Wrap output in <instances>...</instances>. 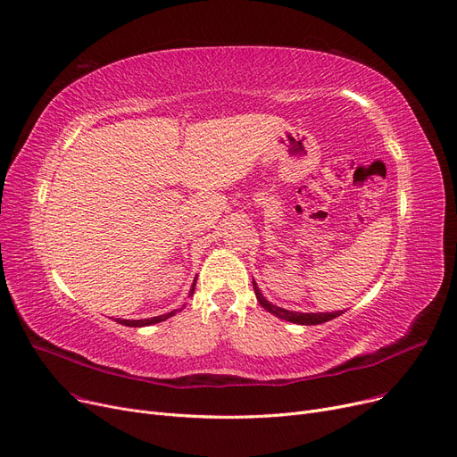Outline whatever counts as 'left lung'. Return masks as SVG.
I'll return each mask as SVG.
<instances>
[{
  "instance_id": "8db88e82",
  "label": "left lung",
  "mask_w": 457,
  "mask_h": 457,
  "mask_svg": "<svg viewBox=\"0 0 457 457\" xmlns=\"http://www.w3.org/2000/svg\"><path fill=\"white\" fill-rule=\"evenodd\" d=\"M253 288H254V294H256V299L260 305H262L268 312H271L273 316L280 318V320H287V321H292V323H299V325H318V323H323V321H329L333 318H338L340 314H344V311H335V312H294V311H287V309H280L277 305H273V303H270L262 292H260L258 285L253 278Z\"/></svg>"
}]
</instances>
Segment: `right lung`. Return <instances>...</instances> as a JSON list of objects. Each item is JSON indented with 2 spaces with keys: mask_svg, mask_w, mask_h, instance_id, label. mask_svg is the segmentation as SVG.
<instances>
[{
  "mask_svg": "<svg viewBox=\"0 0 457 457\" xmlns=\"http://www.w3.org/2000/svg\"><path fill=\"white\" fill-rule=\"evenodd\" d=\"M195 285H197V278L193 280L191 290H189V297H191V295H193V292H195ZM180 311H182V309H180ZM175 314H177V311L167 312V314H162V316H154V318H146V320H120V318H117L115 321H117V323H120V325H126V328H145V325H154V323L165 321L167 318L175 316Z\"/></svg>",
  "mask_w": 457,
  "mask_h": 457,
  "instance_id": "obj_1",
  "label": "right lung"
}]
</instances>
